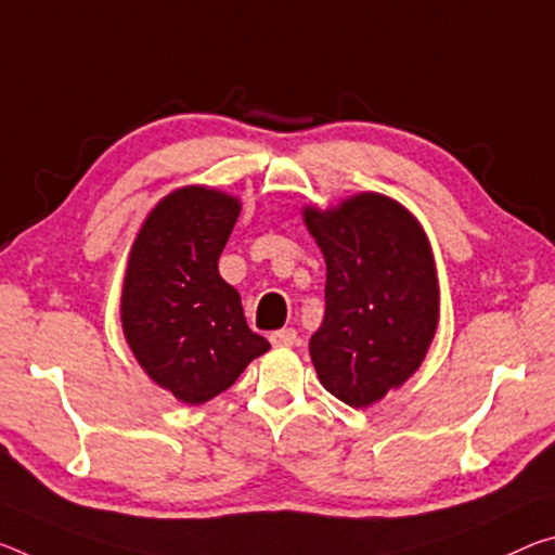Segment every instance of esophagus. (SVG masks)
Here are the masks:
<instances>
[{
	"label": "esophagus",
	"instance_id": "34e87169",
	"mask_svg": "<svg viewBox=\"0 0 555 555\" xmlns=\"http://www.w3.org/2000/svg\"><path fill=\"white\" fill-rule=\"evenodd\" d=\"M269 340H271V346H276V348H281V346H296L298 336H296L294 328H281V331L271 333Z\"/></svg>",
	"mask_w": 555,
	"mask_h": 555
}]
</instances>
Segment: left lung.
Returning <instances> with one entry per match:
<instances>
[{
  "label": "left lung",
  "instance_id": "left-lung-1",
  "mask_svg": "<svg viewBox=\"0 0 555 555\" xmlns=\"http://www.w3.org/2000/svg\"><path fill=\"white\" fill-rule=\"evenodd\" d=\"M325 257V315L311 360L325 390L367 408L417 371L433 343L439 292L427 236L375 192L304 212Z\"/></svg>",
  "mask_w": 555,
  "mask_h": 555
}]
</instances>
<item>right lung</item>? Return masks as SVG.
<instances>
[{
  "label": "right lung",
  "mask_w": 555,
  "mask_h": 555,
  "mask_svg": "<svg viewBox=\"0 0 555 555\" xmlns=\"http://www.w3.org/2000/svg\"><path fill=\"white\" fill-rule=\"evenodd\" d=\"M240 202L217 190L172 192L145 219L122 284L120 319L145 373L188 404L232 388L269 340L246 325L219 254Z\"/></svg>",
  "instance_id": "obj_1"
}]
</instances>
